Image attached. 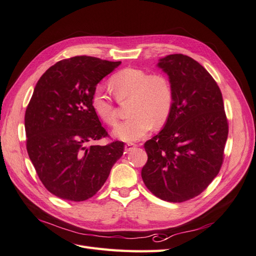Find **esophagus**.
<instances>
[{
    "mask_svg": "<svg viewBox=\"0 0 256 256\" xmlns=\"http://www.w3.org/2000/svg\"><path fill=\"white\" fill-rule=\"evenodd\" d=\"M138 145L136 144H134V143H127L126 145H125V150L126 152H130V150H132L134 148H136Z\"/></svg>",
    "mask_w": 256,
    "mask_h": 256,
    "instance_id": "esophagus-1",
    "label": "esophagus"
}]
</instances>
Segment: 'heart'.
I'll return each instance as SVG.
<instances>
[{
  "mask_svg": "<svg viewBox=\"0 0 256 256\" xmlns=\"http://www.w3.org/2000/svg\"><path fill=\"white\" fill-rule=\"evenodd\" d=\"M110 86L120 102L131 98L130 118L116 126L113 134L122 141H138L148 134L152 126L168 122L173 108V88L164 76L150 74L140 68H125L116 72ZM92 108L98 118L109 126L118 122V110L102 88L92 95Z\"/></svg>",
  "mask_w": 256,
  "mask_h": 256,
  "instance_id": "1",
  "label": "heart"
}]
</instances>
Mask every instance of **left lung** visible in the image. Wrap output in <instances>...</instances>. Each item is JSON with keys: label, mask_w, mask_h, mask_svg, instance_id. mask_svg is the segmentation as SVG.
<instances>
[{"label": "left lung", "mask_w": 256, "mask_h": 256, "mask_svg": "<svg viewBox=\"0 0 256 256\" xmlns=\"http://www.w3.org/2000/svg\"><path fill=\"white\" fill-rule=\"evenodd\" d=\"M173 88V108L160 132L145 142V186L166 202L198 196L218 175L228 124L221 90L206 69L184 54L157 64Z\"/></svg>", "instance_id": "1"}]
</instances>
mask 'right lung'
<instances>
[{
  "mask_svg": "<svg viewBox=\"0 0 256 256\" xmlns=\"http://www.w3.org/2000/svg\"><path fill=\"white\" fill-rule=\"evenodd\" d=\"M120 65L92 56L58 62L38 80L24 116L26 150L40 180L56 196L82 202L102 187L124 152L92 108L96 85Z\"/></svg>",
  "mask_w": 256,
  "mask_h": 256,
  "instance_id": "obj_1",
  "label": "right lung"
}]
</instances>
